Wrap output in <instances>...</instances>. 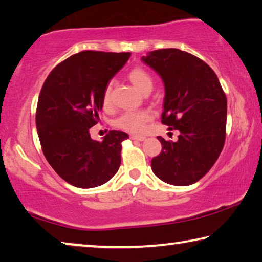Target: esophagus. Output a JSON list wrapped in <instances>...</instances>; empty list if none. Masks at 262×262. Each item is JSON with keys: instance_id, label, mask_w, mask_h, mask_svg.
<instances>
[{"instance_id": "obj_1", "label": "esophagus", "mask_w": 262, "mask_h": 262, "mask_svg": "<svg viewBox=\"0 0 262 262\" xmlns=\"http://www.w3.org/2000/svg\"><path fill=\"white\" fill-rule=\"evenodd\" d=\"M131 139H134V140H138V142H144L145 139V137L144 136H135V135H132L131 136Z\"/></svg>"}]
</instances>
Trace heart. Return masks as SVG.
<instances>
[{"label":"heart","mask_w":262,"mask_h":262,"mask_svg":"<svg viewBox=\"0 0 262 262\" xmlns=\"http://www.w3.org/2000/svg\"><path fill=\"white\" fill-rule=\"evenodd\" d=\"M130 82L143 94H147L152 90L154 86V78L150 72L143 68H134L127 75ZM102 103L104 106H108L111 104V84H107L103 91ZM152 118V114L148 110H130L125 111L115 119L114 125L120 130L132 132V134H139L143 132L146 124Z\"/></svg>","instance_id":"heart-1"}]
</instances>
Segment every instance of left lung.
<instances>
[{
    "label": "left lung",
    "instance_id": "left-lung-1",
    "mask_svg": "<svg viewBox=\"0 0 262 262\" xmlns=\"http://www.w3.org/2000/svg\"><path fill=\"white\" fill-rule=\"evenodd\" d=\"M142 61L162 77L165 88L162 123L178 130L177 142L162 143L151 162L163 182L187 186L198 182L223 151L227 99L215 72L200 58L179 49L150 51Z\"/></svg>",
    "mask_w": 262,
    "mask_h": 262
}]
</instances>
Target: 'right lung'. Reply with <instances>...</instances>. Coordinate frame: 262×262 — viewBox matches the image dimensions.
<instances>
[{
    "mask_svg": "<svg viewBox=\"0 0 262 262\" xmlns=\"http://www.w3.org/2000/svg\"><path fill=\"white\" fill-rule=\"evenodd\" d=\"M130 52L80 51L59 63L39 92L36 127L42 151L56 173L79 188L108 182L120 166L122 131H108L103 142L91 139L99 120L102 96L125 66Z\"/></svg>",
    "mask_w": 262,
    "mask_h": 262,
    "instance_id": "obj_1",
    "label": "right lung"
}]
</instances>
